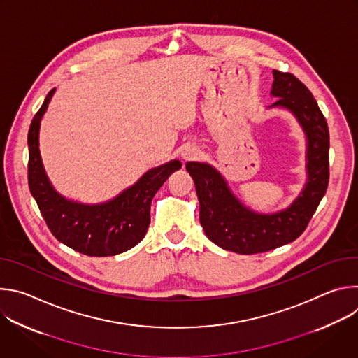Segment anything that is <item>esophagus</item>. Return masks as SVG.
Here are the masks:
<instances>
[{
  "mask_svg": "<svg viewBox=\"0 0 358 358\" xmlns=\"http://www.w3.org/2000/svg\"><path fill=\"white\" fill-rule=\"evenodd\" d=\"M201 156V151L195 147V145H185L182 150H181V159L182 162H194V160H198Z\"/></svg>",
  "mask_w": 358,
  "mask_h": 358,
  "instance_id": "obj_1",
  "label": "esophagus"
}]
</instances>
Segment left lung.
Instances as JSON below:
<instances>
[{
	"label": "left lung",
	"mask_w": 358,
	"mask_h": 358,
	"mask_svg": "<svg viewBox=\"0 0 358 358\" xmlns=\"http://www.w3.org/2000/svg\"><path fill=\"white\" fill-rule=\"evenodd\" d=\"M269 109L293 115L306 137V182L285 210L264 214L246 207L224 176L208 163L188 162L207 238L225 250L252 255L293 242L313 217L329 184V127L310 90L292 73L273 71Z\"/></svg>",
	"instance_id": "1"
}]
</instances>
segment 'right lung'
Masks as SVG:
<instances>
[{"instance_id": "right-lung-1", "label": "right lung", "mask_w": 358, "mask_h": 358, "mask_svg": "<svg viewBox=\"0 0 358 358\" xmlns=\"http://www.w3.org/2000/svg\"><path fill=\"white\" fill-rule=\"evenodd\" d=\"M55 89L50 90L28 131V184L54 236L87 257H113L136 246L150 225L151 199L164 181L181 169L171 160L145 171L133 185L109 201L83 203L68 199L49 181L39 151V130Z\"/></svg>"}]
</instances>
